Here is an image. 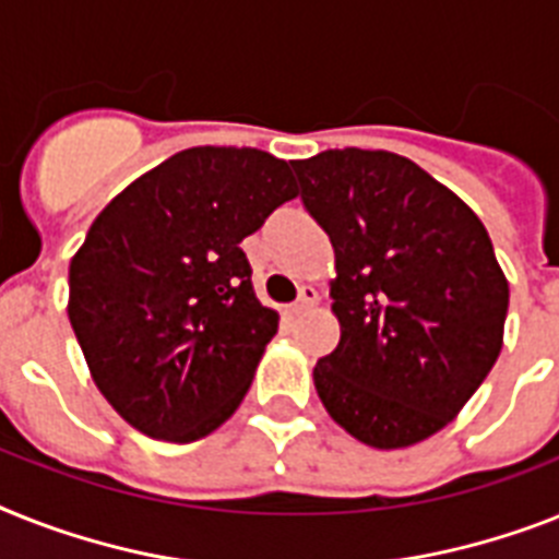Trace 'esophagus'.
Masks as SVG:
<instances>
[{"mask_svg": "<svg viewBox=\"0 0 559 559\" xmlns=\"http://www.w3.org/2000/svg\"><path fill=\"white\" fill-rule=\"evenodd\" d=\"M317 299H320V294H317V288H311V285H306V288L299 290V299L290 306V313L294 317H299V313L311 311L313 306H317Z\"/></svg>", "mask_w": 559, "mask_h": 559, "instance_id": "esophagus-1", "label": "esophagus"}]
</instances>
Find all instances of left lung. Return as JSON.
<instances>
[{
  "instance_id": "obj_1",
  "label": "left lung",
  "mask_w": 559,
  "mask_h": 559,
  "mask_svg": "<svg viewBox=\"0 0 559 559\" xmlns=\"http://www.w3.org/2000/svg\"><path fill=\"white\" fill-rule=\"evenodd\" d=\"M290 165L334 246L340 343L313 366V389L336 426L371 449L428 440L500 357L509 280L486 225L391 151L343 147Z\"/></svg>"
}]
</instances>
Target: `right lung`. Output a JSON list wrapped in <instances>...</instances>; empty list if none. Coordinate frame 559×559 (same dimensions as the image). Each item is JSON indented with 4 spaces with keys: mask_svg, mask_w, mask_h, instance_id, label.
<instances>
[{
    "mask_svg": "<svg viewBox=\"0 0 559 559\" xmlns=\"http://www.w3.org/2000/svg\"><path fill=\"white\" fill-rule=\"evenodd\" d=\"M297 188L257 147H188L117 193L68 271V320L96 389L142 435L207 437L248 394L280 313L239 242Z\"/></svg>",
    "mask_w": 559,
    "mask_h": 559,
    "instance_id": "1",
    "label": "right lung"
}]
</instances>
